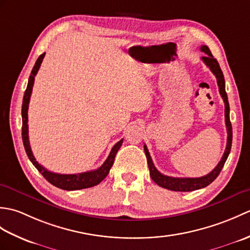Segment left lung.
<instances>
[{
	"label": "left lung",
	"instance_id": "8db88e82",
	"mask_svg": "<svg viewBox=\"0 0 250 250\" xmlns=\"http://www.w3.org/2000/svg\"><path fill=\"white\" fill-rule=\"evenodd\" d=\"M200 49L201 51H203L206 54V56L202 57V61H203L205 64L210 68V71L213 72V74L216 76L220 95L221 98L224 99V102H225V117H226V126H227V132H228L227 147H226L224 156L221 158V160L210 173L205 175L203 177H198V178H180V177L167 176V175H163L159 172L156 168V167L153 166V162L151 160L149 151L147 149V146L144 145V150L147 157V163H148V167H149L151 179L157 185L160 186V187L168 189V190H173V191H183V192H188V191H193V190L204 188L206 186H208L209 184L213 183L217 178V176L219 175V173L221 172L222 167H224L232 146V125L230 121V106H229V102H228V95L226 92L224 74H222L218 61H217L213 57V55H211L208 47L203 45L201 46Z\"/></svg>",
	"mask_w": 250,
	"mask_h": 250
}]
</instances>
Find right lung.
<instances>
[{"mask_svg": "<svg viewBox=\"0 0 250 250\" xmlns=\"http://www.w3.org/2000/svg\"><path fill=\"white\" fill-rule=\"evenodd\" d=\"M44 57H45V52L44 54H42L39 57V59L36 60L35 65L29 77L28 86H26V90L23 95L21 115H22V142H23L25 152L26 155H28L30 161L33 163V166L37 169H39V172L43 175V176L48 180L51 185L56 186V187L63 190H79V189H86V188L93 187V186L99 185L108 175L110 167H113L116 153L119 150V148L121 147L124 140H120L118 143H116L114 147L111 148L107 159H106L105 162L99 168L94 169V171H89V172L79 173V174H58V173L50 172L36 161V159L33 156V152L31 150V146L29 142V130H28V108H29L31 93H32V88H33V84H34V78L37 72L40 70V66L42 64V62H43Z\"/></svg>", "mask_w": 250, "mask_h": 250, "instance_id": "1", "label": "right lung"}]
</instances>
